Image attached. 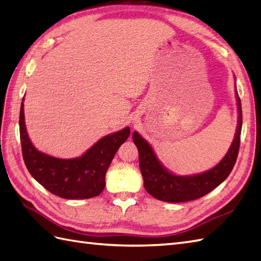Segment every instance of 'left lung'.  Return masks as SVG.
Listing matches in <instances>:
<instances>
[{
    "mask_svg": "<svg viewBox=\"0 0 261 261\" xmlns=\"http://www.w3.org/2000/svg\"><path fill=\"white\" fill-rule=\"evenodd\" d=\"M238 105V126L232 144L220 163L211 170L193 175H176L165 169L155 155L153 147L138 134L133 133V141L140 154V167L144 179V187L155 199L178 203L199 199L221 184L232 171L239 153L240 134L242 127L241 101L236 88Z\"/></svg>",
    "mask_w": 261,
    "mask_h": 261,
    "instance_id": "left-lung-1",
    "label": "left lung"
}]
</instances>
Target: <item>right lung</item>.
I'll return each instance as SVG.
<instances>
[{
  "mask_svg": "<svg viewBox=\"0 0 261 261\" xmlns=\"http://www.w3.org/2000/svg\"><path fill=\"white\" fill-rule=\"evenodd\" d=\"M23 107L22 102L19 120L22 155L28 171L37 182L63 199H90L99 195L116 152L130 134L129 127L103 136L79 158L58 159L33 146L27 132Z\"/></svg>",
  "mask_w": 261,
  "mask_h": 261,
  "instance_id": "add662e5",
  "label": "right lung"
}]
</instances>
